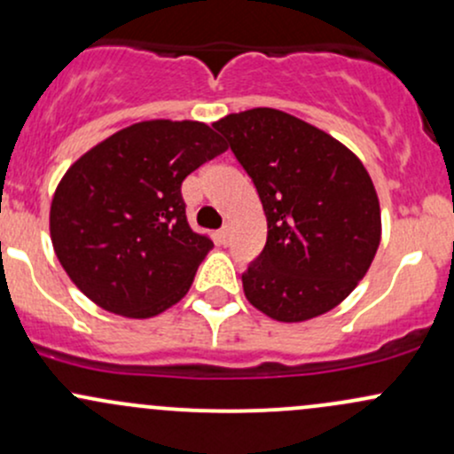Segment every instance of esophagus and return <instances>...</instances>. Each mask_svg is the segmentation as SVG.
Instances as JSON below:
<instances>
[{
    "mask_svg": "<svg viewBox=\"0 0 454 454\" xmlns=\"http://www.w3.org/2000/svg\"><path fill=\"white\" fill-rule=\"evenodd\" d=\"M231 237H232L231 226H223L222 231H219V241H222L223 246H228V243H231Z\"/></svg>",
    "mask_w": 454,
    "mask_h": 454,
    "instance_id": "1",
    "label": "esophagus"
}]
</instances>
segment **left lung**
I'll return each instance as SVG.
<instances>
[{"label": "left lung", "mask_w": 454, "mask_h": 454, "mask_svg": "<svg viewBox=\"0 0 454 454\" xmlns=\"http://www.w3.org/2000/svg\"><path fill=\"white\" fill-rule=\"evenodd\" d=\"M256 185L267 243L243 273L256 310L280 323L325 315L366 276L381 241L371 174L342 142L271 107L213 122Z\"/></svg>", "instance_id": "1"}]
</instances>
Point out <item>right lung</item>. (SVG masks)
<instances>
[{"mask_svg": "<svg viewBox=\"0 0 454 454\" xmlns=\"http://www.w3.org/2000/svg\"><path fill=\"white\" fill-rule=\"evenodd\" d=\"M198 121H144L77 159L49 211L59 265L103 310L161 315L187 295L213 241L189 228L183 181L226 151Z\"/></svg>", "mask_w": 454, "mask_h": 454, "instance_id": "1", "label": "right lung"}]
</instances>
